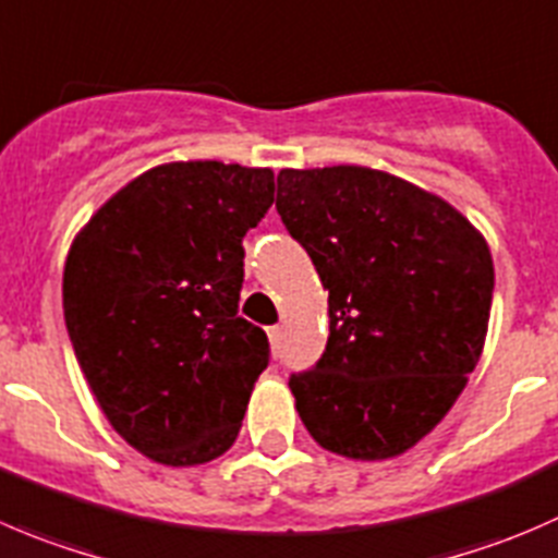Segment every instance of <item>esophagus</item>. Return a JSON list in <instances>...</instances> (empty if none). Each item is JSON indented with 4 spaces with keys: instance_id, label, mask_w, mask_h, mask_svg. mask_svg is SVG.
Here are the masks:
<instances>
[{
    "instance_id": "34e87169",
    "label": "esophagus",
    "mask_w": 558,
    "mask_h": 558,
    "mask_svg": "<svg viewBox=\"0 0 558 558\" xmlns=\"http://www.w3.org/2000/svg\"><path fill=\"white\" fill-rule=\"evenodd\" d=\"M268 339H271L274 350H279V347H281V328H279V325H274V328H268Z\"/></svg>"
}]
</instances>
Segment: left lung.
Listing matches in <instances>:
<instances>
[{"label": "left lung", "mask_w": 558, "mask_h": 558, "mask_svg": "<svg viewBox=\"0 0 558 558\" xmlns=\"http://www.w3.org/2000/svg\"><path fill=\"white\" fill-rule=\"evenodd\" d=\"M277 211L328 290L330 336L290 374L314 442L393 459L453 407L488 330L494 263L483 235L437 195L383 170H279Z\"/></svg>", "instance_id": "left-lung-1"}]
</instances>
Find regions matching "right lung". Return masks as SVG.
<instances>
[{"mask_svg":"<svg viewBox=\"0 0 558 558\" xmlns=\"http://www.w3.org/2000/svg\"><path fill=\"white\" fill-rule=\"evenodd\" d=\"M268 168L170 162L116 192L64 266V323L99 410L151 461L195 466L235 442L266 330L239 317L244 235Z\"/></svg>","mask_w":558,"mask_h":558,"instance_id":"1","label":"right lung"}]
</instances>
